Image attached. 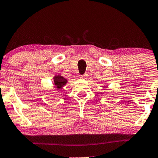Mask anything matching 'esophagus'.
<instances>
[{"label": "esophagus", "mask_w": 158, "mask_h": 158, "mask_svg": "<svg viewBox=\"0 0 158 158\" xmlns=\"http://www.w3.org/2000/svg\"><path fill=\"white\" fill-rule=\"evenodd\" d=\"M87 77H88V74H85L84 75H81V76L80 77V78H81V79H86L87 78Z\"/></svg>", "instance_id": "34e87169"}]
</instances>
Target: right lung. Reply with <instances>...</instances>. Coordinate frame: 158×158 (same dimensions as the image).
I'll list each match as a JSON object with an SVG mask.
<instances>
[{"label":"right lung","instance_id":"add662e5","mask_svg":"<svg viewBox=\"0 0 158 158\" xmlns=\"http://www.w3.org/2000/svg\"><path fill=\"white\" fill-rule=\"evenodd\" d=\"M52 79H53L52 84L54 85L55 88L56 89V90L57 91H60V90L62 89V87L65 86L67 83V79L60 74H56L53 77Z\"/></svg>","mask_w":158,"mask_h":158}]
</instances>
